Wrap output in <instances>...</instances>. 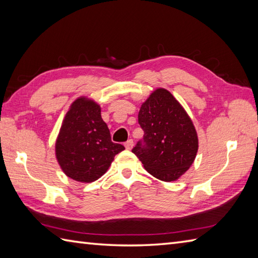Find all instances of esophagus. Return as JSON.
Returning <instances> with one entry per match:
<instances>
[{"label":"esophagus","instance_id":"esophagus-1","mask_svg":"<svg viewBox=\"0 0 258 258\" xmlns=\"http://www.w3.org/2000/svg\"><path fill=\"white\" fill-rule=\"evenodd\" d=\"M133 140H128L127 142H126V143H125V147H126V149H127V150H131V149H132V147H133Z\"/></svg>","mask_w":258,"mask_h":258}]
</instances>
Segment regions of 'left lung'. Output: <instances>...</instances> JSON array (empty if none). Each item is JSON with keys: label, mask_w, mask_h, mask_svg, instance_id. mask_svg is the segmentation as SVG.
<instances>
[{"label": "left lung", "mask_w": 258, "mask_h": 258, "mask_svg": "<svg viewBox=\"0 0 258 258\" xmlns=\"http://www.w3.org/2000/svg\"><path fill=\"white\" fill-rule=\"evenodd\" d=\"M143 139L132 152L153 176L172 182L193 164L199 140L193 123L168 91L158 89L139 112Z\"/></svg>", "instance_id": "8db88e82"}]
</instances>
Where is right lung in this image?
Returning a JSON list of instances; mask_svg holds the SVG:
<instances>
[{
    "label": "right lung",
    "mask_w": 258,
    "mask_h": 258,
    "mask_svg": "<svg viewBox=\"0 0 258 258\" xmlns=\"http://www.w3.org/2000/svg\"><path fill=\"white\" fill-rule=\"evenodd\" d=\"M55 149L63 172L78 182L89 183L100 178L125 147L112 142L101 107L82 97L65 116Z\"/></svg>",
    "instance_id": "1"
}]
</instances>
